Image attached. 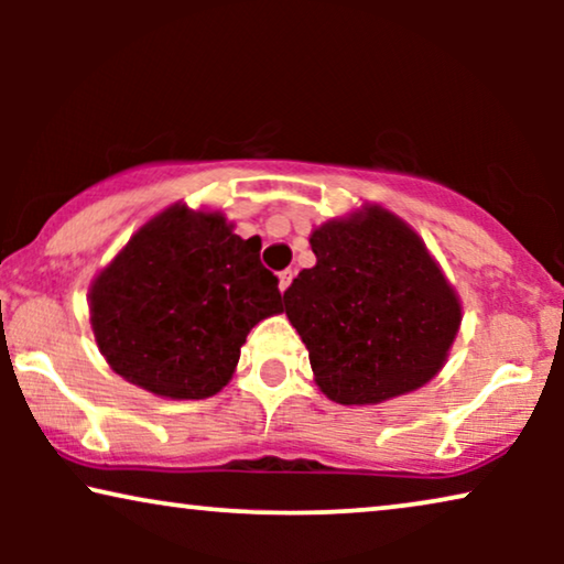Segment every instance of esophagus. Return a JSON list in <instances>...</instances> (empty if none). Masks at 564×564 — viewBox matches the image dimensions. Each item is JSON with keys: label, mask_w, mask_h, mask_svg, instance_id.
Returning <instances> with one entry per match:
<instances>
[{"label": "esophagus", "mask_w": 564, "mask_h": 564, "mask_svg": "<svg viewBox=\"0 0 564 564\" xmlns=\"http://www.w3.org/2000/svg\"><path fill=\"white\" fill-rule=\"evenodd\" d=\"M292 276H295V272H292V269H284V272H280V290L282 292L292 284Z\"/></svg>", "instance_id": "obj_1"}]
</instances>
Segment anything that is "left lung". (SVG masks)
Masks as SVG:
<instances>
[{"mask_svg": "<svg viewBox=\"0 0 564 564\" xmlns=\"http://www.w3.org/2000/svg\"><path fill=\"white\" fill-rule=\"evenodd\" d=\"M284 307L307 346L315 382L341 405L419 390L446 361L462 307L426 246L403 220L367 207L311 236Z\"/></svg>", "mask_w": 564, "mask_h": 564, "instance_id": "1", "label": "left lung"}]
</instances>
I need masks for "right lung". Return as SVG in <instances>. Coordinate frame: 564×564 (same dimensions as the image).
Masks as SVG:
<instances>
[{"label": "right lung", "mask_w": 564, "mask_h": 564, "mask_svg": "<svg viewBox=\"0 0 564 564\" xmlns=\"http://www.w3.org/2000/svg\"><path fill=\"white\" fill-rule=\"evenodd\" d=\"M257 236L184 205L145 223L89 290L99 351L128 382L174 400L226 388L249 330L282 313Z\"/></svg>", "instance_id": "1"}]
</instances>
